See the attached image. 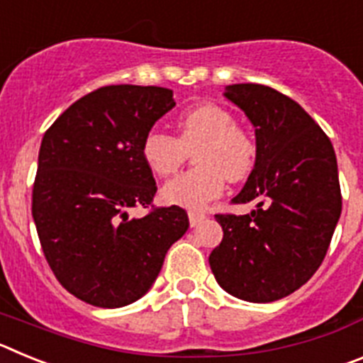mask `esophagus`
<instances>
[{"instance_id": "esophagus-1", "label": "esophagus", "mask_w": 363, "mask_h": 363, "mask_svg": "<svg viewBox=\"0 0 363 363\" xmlns=\"http://www.w3.org/2000/svg\"><path fill=\"white\" fill-rule=\"evenodd\" d=\"M203 220H205L203 213H196V211H191V213H189V223H191V227H196L198 223Z\"/></svg>"}]
</instances>
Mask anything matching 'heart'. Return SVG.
Listing matches in <instances>:
<instances>
[{
  "mask_svg": "<svg viewBox=\"0 0 363 363\" xmlns=\"http://www.w3.org/2000/svg\"><path fill=\"white\" fill-rule=\"evenodd\" d=\"M178 138L152 129L142 143V158L156 176H169L194 153L196 169L176 176L162 189V200L184 209H201L223 192L225 178H247L256 162V145L236 127L229 111L214 104L196 105L176 120Z\"/></svg>",
  "mask_w": 363,
  "mask_h": 363,
  "instance_id": "b5f03b06",
  "label": "heart"
}]
</instances>
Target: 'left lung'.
Segmentation results:
<instances>
[{"label":"left lung","instance_id":"8db88e82","mask_svg":"<svg viewBox=\"0 0 363 363\" xmlns=\"http://www.w3.org/2000/svg\"><path fill=\"white\" fill-rule=\"evenodd\" d=\"M225 98L255 125L256 162L233 203L251 214H216L223 240L209 264L221 289L255 303L289 296L322 265L342 213L331 140L294 99L236 83Z\"/></svg>","mask_w":363,"mask_h":363}]
</instances>
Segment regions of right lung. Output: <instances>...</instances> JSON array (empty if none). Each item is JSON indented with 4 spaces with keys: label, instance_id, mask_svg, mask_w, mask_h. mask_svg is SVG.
<instances>
[{
    "label": "right lung",
    "instance_id": "obj_1",
    "mask_svg": "<svg viewBox=\"0 0 363 363\" xmlns=\"http://www.w3.org/2000/svg\"><path fill=\"white\" fill-rule=\"evenodd\" d=\"M176 105L171 89L108 85L79 98L41 140L32 218L57 281L79 300L114 309L142 298L169 247L189 229L182 207L156 194L142 143Z\"/></svg>",
    "mask_w": 363,
    "mask_h": 363
}]
</instances>
